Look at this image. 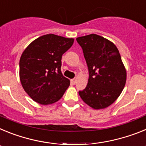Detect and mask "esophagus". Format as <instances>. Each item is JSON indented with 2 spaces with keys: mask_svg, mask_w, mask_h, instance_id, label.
Instances as JSON below:
<instances>
[{
  "mask_svg": "<svg viewBox=\"0 0 146 146\" xmlns=\"http://www.w3.org/2000/svg\"><path fill=\"white\" fill-rule=\"evenodd\" d=\"M76 82H77V79H75V78L71 80V82H72V84H75Z\"/></svg>",
  "mask_w": 146,
  "mask_h": 146,
  "instance_id": "1",
  "label": "esophagus"
}]
</instances>
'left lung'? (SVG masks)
<instances>
[{"mask_svg": "<svg viewBox=\"0 0 146 146\" xmlns=\"http://www.w3.org/2000/svg\"><path fill=\"white\" fill-rule=\"evenodd\" d=\"M88 68V82L79 95L95 110L104 109L118 98L126 81V70L118 48L96 34L77 38Z\"/></svg>", "mask_w": 146, "mask_h": 146, "instance_id": "8db88e82", "label": "left lung"}]
</instances>
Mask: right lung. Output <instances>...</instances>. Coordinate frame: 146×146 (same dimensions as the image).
I'll return each mask as SVG.
<instances>
[{
	"label": "right lung",
	"instance_id": "1",
	"mask_svg": "<svg viewBox=\"0 0 146 146\" xmlns=\"http://www.w3.org/2000/svg\"><path fill=\"white\" fill-rule=\"evenodd\" d=\"M73 43L74 38L50 33L35 39L23 51L20 80L33 101L47 105L61 99L70 85L60 70L61 58Z\"/></svg>",
	"mask_w": 146,
	"mask_h": 146
}]
</instances>
